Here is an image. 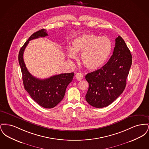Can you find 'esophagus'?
Segmentation results:
<instances>
[{
	"instance_id": "esophagus-1",
	"label": "esophagus",
	"mask_w": 149,
	"mask_h": 149,
	"mask_svg": "<svg viewBox=\"0 0 149 149\" xmlns=\"http://www.w3.org/2000/svg\"><path fill=\"white\" fill-rule=\"evenodd\" d=\"M75 78L78 80H81L83 78V75L82 74L78 72L76 75H75Z\"/></svg>"
}]
</instances>
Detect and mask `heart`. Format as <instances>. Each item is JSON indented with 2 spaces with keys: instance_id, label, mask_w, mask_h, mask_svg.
<instances>
[{
  "instance_id": "b5f03b06",
  "label": "heart",
  "mask_w": 149,
  "mask_h": 149,
  "mask_svg": "<svg viewBox=\"0 0 149 149\" xmlns=\"http://www.w3.org/2000/svg\"><path fill=\"white\" fill-rule=\"evenodd\" d=\"M72 49L67 50L70 58L76 60L77 53H81V60L84 66L91 71L102 68L112 50V43L107 37L85 34L77 37L72 42Z\"/></svg>"
}]
</instances>
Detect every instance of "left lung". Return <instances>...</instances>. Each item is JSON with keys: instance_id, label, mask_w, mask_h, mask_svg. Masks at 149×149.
Masks as SVG:
<instances>
[{"instance_id": "1", "label": "left lung", "mask_w": 149, "mask_h": 149, "mask_svg": "<svg viewBox=\"0 0 149 149\" xmlns=\"http://www.w3.org/2000/svg\"><path fill=\"white\" fill-rule=\"evenodd\" d=\"M131 65L130 51L118 36L116 38L113 55L107 64L85 75L89 83L86 102L95 108L105 107L113 102L125 89Z\"/></svg>"}]
</instances>
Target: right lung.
I'll return each instance as SVG.
<instances>
[{"label": "right lung", "mask_w": 149, "mask_h": 149, "mask_svg": "<svg viewBox=\"0 0 149 149\" xmlns=\"http://www.w3.org/2000/svg\"><path fill=\"white\" fill-rule=\"evenodd\" d=\"M47 36L48 34L45 29L38 31L31 36L20 49L18 61L26 91L40 106L45 108H52L57 106L64 98L66 88L72 80L74 73L60 74L49 78L40 79L29 73L23 60L24 51L29 41Z\"/></svg>", "instance_id": "add662e5"}]
</instances>
